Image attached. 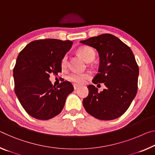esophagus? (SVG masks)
<instances>
[{
	"label": "esophagus",
	"mask_w": 155,
	"mask_h": 155,
	"mask_svg": "<svg viewBox=\"0 0 155 155\" xmlns=\"http://www.w3.org/2000/svg\"><path fill=\"white\" fill-rule=\"evenodd\" d=\"M79 87H80L78 86V85H74V89L75 90L78 89V88H79Z\"/></svg>",
	"instance_id": "1"
}]
</instances>
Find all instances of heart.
I'll return each instance as SVG.
<instances>
[{
    "label": "heart",
    "instance_id": "b5f03b06",
    "mask_svg": "<svg viewBox=\"0 0 155 155\" xmlns=\"http://www.w3.org/2000/svg\"><path fill=\"white\" fill-rule=\"evenodd\" d=\"M78 54L83 58L86 62H90L95 57V52L93 49L87 46L81 47L77 50ZM61 65L62 68H65L68 66V56H64L61 61ZM90 77L89 72H72L68 76V80L75 84L81 85L86 82V81Z\"/></svg>",
    "mask_w": 155,
    "mask_h": 155
}]
</instances>
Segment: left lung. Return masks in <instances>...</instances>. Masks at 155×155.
I'll return each mask as SVG.
<instances>
[{
    "label": "left lung",
    "mask_w": 155,
    "mask_h": 155,
    "mask_svg": "<svg viewBox=\"0 0 155 155\" xmlns=\"http://www.w3.org/2000/svg\"><path fill=\"white\" fill-rule=\"evenodd\" d=\"M80 42L99 52V72L92 82L104 83L106 87L99 92L94 85H88L89 94L83 100L85 110L100 120L108 121L121 117L128 109L138 89L139 66L133 52L110 34H101Z\"/></svg>",
    "instance_id": "obj_1"
}]
</instances>
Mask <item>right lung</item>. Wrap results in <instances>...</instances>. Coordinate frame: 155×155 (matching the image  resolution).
Returning <instances> with one entry per match:
<instances>
[{
	"label": "right lung",
	"instance_id": "obj_1",
	"mask_svg": "<svg viewBox=\"0 0 155 155\" xmlns=\"http://www.w3.org/2000/svg\"><path fill=\"white\" fill-rule=\"evenodd\" d=\"M72 41L46 38L31 41L17 57L14 68V91L24 110L35 119L48 120L60 114L66 98L73 92L69 81L57 87L50 74L61 72V61Z\"/></svg>",
	"mask_w": 155,
	"mask_h": 155
}]
</instances>
